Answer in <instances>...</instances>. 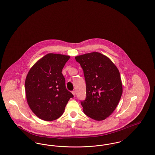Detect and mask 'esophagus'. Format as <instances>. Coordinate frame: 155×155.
I'll return each instance as SVG.
<instances>
[{"label": "esophagus", "mask_w": 155, "mask_h": 155, "mask_svg": "<svg viewBox=\"0 0 155 155\" xmlns=\"http://www.w3.org/2000/svg\"><path fill=\"white\" fill-rule=\"evenodd\" d=\"M72 94H73V95H74V96H75V94H76V91L74 90V91H72Z\"/></svg>", "instance_id": "esophagus-1"}]
</instances>
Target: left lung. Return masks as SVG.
<instances>
[{
    "mask_svg": "<svg viewBox=\"0 0 155 155\" xmlns=\"http://www.w3.org/2000/svg\"><path fill=\"white\" fill-rule=\"evenodd\" d=\"M84 71L86 98L81 101L84 113L89 117L101 121L116 108L123 93L117 67L106 56L98 52L75 58Z\"/></svg>",
    "mask_w": 155,
    "mask_h": 155,
    "instance_id": "obj_1",
    "label": "left lung"
}]
</instances>
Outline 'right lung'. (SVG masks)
<instances>
[{
    "label": "right lung",
    "mask_w": 155,
    "mask_h": 155,
    "mask_svg": "<svg viewBox=\"0 0 155 155\" xmlns=\"http://www.w3.org/2000/svg\"><path fill=\"white\" fill-rule=\"evenodd\" d=\"M70 56L49 53L39 60L27 75L25 89L27 102L39 118L53 121L63 113L73 95L66 88L62 69Z\"/></svg>",
    "instance_id": "1"
}]
</instances>
